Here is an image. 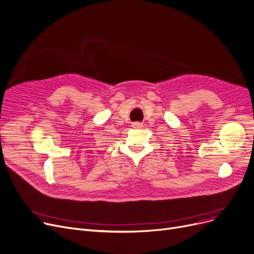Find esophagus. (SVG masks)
<instances>
[{
    "label": "esophagus",
    "mask_w": 254,
    "mask_h": 254,
    "mask_svg": "<svg viewBox=\"0 0 254 254\" xmlns=\"http://www.w3.org/2000/svg\"><path fill=\"white\" fill-rule=\"evenodd\" d=\"M131 126L133 127V128H135V129H138V128L142 127V124L140 122H134V123H132Z\"/></svg>",
    "instance_id": "34e87169"
}]
</instances>
